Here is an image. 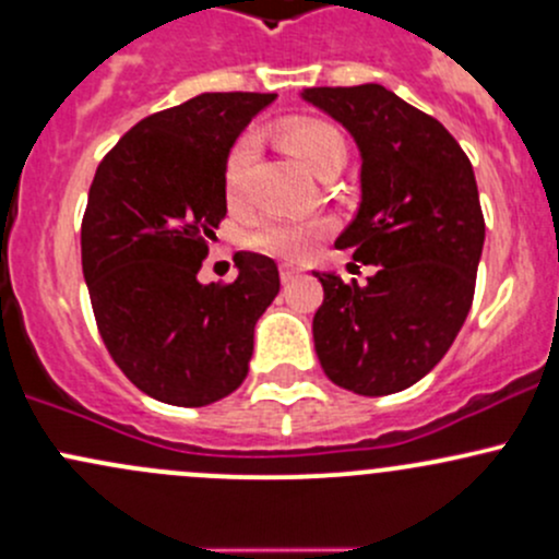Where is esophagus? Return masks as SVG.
Returning a JSON list of instances; mask_svg holds the SVG:
<instances>
[{"mask_svg": "<svg viewBox=\"0 0 559 559\" xmlns=\"http://www.w3.org/2000/svg\"><path fill=\"white\" fill-rule=\"evenodd\" d=\"M299 273H302V270L294 267V265H289V262H284V265L278 267V275H281V281H284V284H289V281L297 278Z\"/></svg>", "mask_w": 559, "mask_h": 559, "instance_id": "obj_1", "label": "esophagus"}]
</instances>
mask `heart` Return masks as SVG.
<instances>
[{
	"label": "heart",
	"instance_id": "obj_1",
	"mask_svg": "<svg viewBox=\"0 0 559 559\" xmlns=\"http://www.w3.org/2000/svg\"><path fill=\"white\" fill-rule=\"evenodd\" d=\"M281 140L299 162L318 177L329 171L336 164H345L347 148L345 138L334 124L323 119H312V116H299L289 119L281 127ZM257 156V138L254 134H241L233 143V148L225 156L223 167V186L225 195L230 204H238L243 199V188H247V175L251 162ZM331 230L326 217L312 219H294V217H262L247 230L243 241L249 249L262 251V254L281 257V260H305L316 243Z\"/></svg>",
	"mask_w": 559,
	"mask_h": 559
}]
</instances>
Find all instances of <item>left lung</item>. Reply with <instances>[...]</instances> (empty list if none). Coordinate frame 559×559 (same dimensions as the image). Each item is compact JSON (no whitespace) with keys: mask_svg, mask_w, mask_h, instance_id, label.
Returning <instances> with one entry per match:
<instances>
[{"mask_svg":"<svg viewBox=\"0 0 559 559\" xmlns=\"http://www.w3.org/2000/svg\"><path fill=\"white\" fill-rule=\"evenodd\" d=\"M360 148V206L336 249L373 265L369 284L316 273L312 340L323 371L358 395H392L440 364L475 297L486 219L453 134L382 84L310 87Z\"/></svg>","mask_w":559,"mask_h":559,"instance_id":"left-lung-1","label":"left lung"}]
</instances>
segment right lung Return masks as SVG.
Instances as JSON below:
<instances>
[{
    "mask_svg": "<svg viewBox=\"0 0 559 559\" xmlns=\"http://www.w3.org/2000/svg\"><path fill=\"white\" fill-rule=\"evenodd\" d=\"M262 92H204L132 127L103 156L82 219V270L103 345L138 390L199 408L247 379L254 323L281 289L270 257L199 284L228 214L223 167Z\"/></svg>",
    "mask_w": 559,
    "mask_h": 559,
    "instance_id": "1",
    "label": "right lung"
}]
</instances>
